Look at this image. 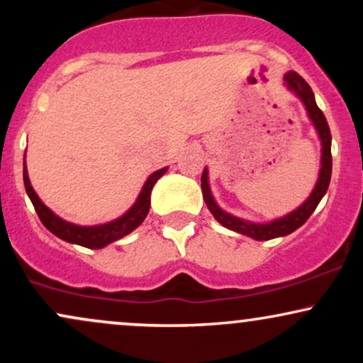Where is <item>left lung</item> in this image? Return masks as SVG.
<instances>
[{"instance_id": "left-lung-1", "label": "left lung", "mask_w": 363, "mask_h": 363, "mask_svg": "<svg viewBox=\"0 0 363 363\" xmlns=\"http://www.w3.org/2000/svg\"><path fill=\"white\" fill-rule=\"evenodd\" d=\"M283 82H285V86L289 89L295 97L301 99V102L306 107L307 116H309L311 123L314 124L315 131H318V136L320 140V169H319V177L318 182H315L314 189L309 194V198L302 203L297 210L290 211L285 216H280V218H274L272 222L266 223H256L249 222V220L239 218V216H234L227 211L222 210L218 206V203L215 201L213 194H211L210 182H208V169L205 167L201 176V191L203 198H205V203L208 210L211 211V215L218 220L223 227H227L228 230H234L237 234H242L251 237L254 240H269L277 239V237H285L295 232L297 228H301L303 223L307 222V218L314 213V210L318 208L319 201L323 199V196L326 194L329 181H331V169H333V160H331V131H329L328 121L324 118L323 111L319 109L318 104H315L314 91L309 86L303 78L297 72H289L283 77Z\"/></svg>"}]
</instances>
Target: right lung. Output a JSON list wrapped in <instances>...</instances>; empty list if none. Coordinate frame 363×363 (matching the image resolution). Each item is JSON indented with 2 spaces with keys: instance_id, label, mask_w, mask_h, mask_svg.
Masks as SVG:
<instances>
[{
  "instance_id": "right-lung-1",
  "label": "right lung",
  "mask_w": 363,
  "mask_h": 363,
  "mask_svg": "<svg viewBox=\"0 0 363 363\" xmlns=\"http://www.w3.org/2000/svg\"><path fill=\"white\" fill-rule=\"evenodd\" d=\"M167 172V167L158 169L153 174H150L147 181H145L143 187H141L138 198H136L135 205H133L124 215H121L119 218L112 220V222L101 223V225H74L72 222H66L61 216H57L54 211L49 210L48 206L40 201V198L37 196L34 187L30 184V179H28L27 165L23 160V184L25 191H27L28 198H30L32 205H34L37 215H39L40 222L44 223V227L49 232H52L54 235L60 237V239L66 240L69 244H78L83 247L89 249H102L111 242L123 239L124 235L131 234L135 228H138L141 222L147 218L148 210H150V194H152L153 186L164 174Z\"/></svg>"
}]
</instances>
